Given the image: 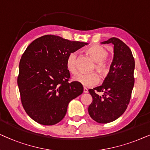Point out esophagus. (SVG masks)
<instances>
[{
	"mask_svg": "<svg viewBox=\"0 0 150 150\" xmlns=\"http://www.w3.org/2000/svg\"><path fill=\"white\" fill-rule=\"evenodd\" d=\"M88 92V89L86 88H83V93H87Z\"/></svg>",
	"mask_w": 150,
	"mask_h": 150,
	"instance_id": "esophagus-1",
	"label": "esophagus"
}]
</instances>
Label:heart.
I'll return each mask as SVG.
<instances>
[{"instance_id": "1", "label": "heart", "mask_w": 150, "mask_h": 150, "mask_svg": "<svg viewBox=\"0 0 150 150\" xmlns=\"http://www.w3.org/2000/svg\"><path fill=\"white\" fill-rule=\"evenodd\" d=\"M90 56L95 61V65L92 70L97 71L101 76L107 75L110 70V62L107 57H108L109 51L106 48L100 45L91 46L87 49ZM78 55L77 52L69 53L66 60V67L69 73L76 74L78 72ZM74 80L85 87H91L97 85L99 81V77L97 73L92 72L90 73H79L75 75Z\"/></svg>"}]
</instances>
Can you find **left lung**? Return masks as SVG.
Here are the masks:
<instances>
[{
	"label": "left lung",
	"mask_w": 150,
	"mask_h": 150,
	"mask_svg": "<svg viewBox=\"0 0 150 150\" xmlns=\"http://www.w3.org/2000/svg\"><path fill=\"white\" fill-rule=\"evenodd\" d=\"M102 43L113 44L114 58L103 84L88 90L93 101L88 110L93 120L107 123L118 119L127 109L134 84L135 62L130 49L120 39L113 37Z\"/></svg>",
	"instance_id": "left-lung-1"
}]
</instances>
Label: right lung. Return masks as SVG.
Wrapping results in <instances>:
<instances>
[{
	"label": "right lung",
	"instance_id": "obj_1",
	"mask_svg": "<svg viewBox=\"0 0 150 150\" xmlns=\"http://www.w3.org/2000/svg\"><path fill=\"white\" fill-rule=\"evenodd\" d=\"M86 45L45 35L28 46L20 61L17 82L22 105L33 120L56 124L64 117L70 101L82 94L80 83L69 82L66 60L69 53Z\"/></svg>",
	"mask_w": 150,
	"mask_h": 150
}]
</instances>
